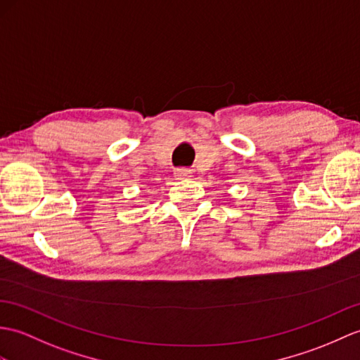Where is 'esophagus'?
Masks as SVG:
<instances>
[{
	"mask_svg": "<svg viewBox=\"0 0 360 360\" xmlns=\"http://www.w3.org/2000/svg\"><path fill=\"white\" fill-rule=\"evenodd\" d=\"M191 174H193V172H191L190 169H178L176 172H174V176H176L178 179L191 178Z\"/></svg>",
	"mask_w": 360,
	"mask_h": 360,
	"instance_id": "obj_1",
	"label": "esophagus"
}]
</instances>
